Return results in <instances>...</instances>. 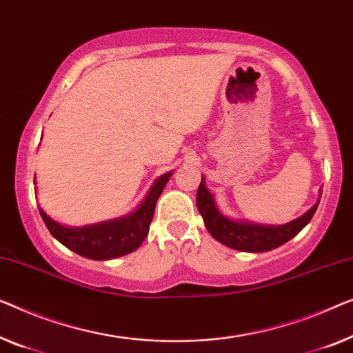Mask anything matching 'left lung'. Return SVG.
Segmentation results:
<instances>
[{
  "mask_svg": "<svg viewBox=\"0 0 353 353\" xmlns=\"http://www.w3.org/2000/svg\"><path fill=\"white\" fill-rule=\"evenodd\" d=\"M319 203L320 198L301 217L294 219L285 225L272 227V225H259L245 222V220L243 222V220H231L225 217L214 201V194L209 192L206 183H204V177L201 179L196 192L198 210L212 238L230 247V249L241 252H268L285 244L311 222Z\"/></svg>",
  "mask_w": 353,
  "mask_h": 353,
  "instance_id": "8db88e82",
  "label": "left lung"
}]
</instances>
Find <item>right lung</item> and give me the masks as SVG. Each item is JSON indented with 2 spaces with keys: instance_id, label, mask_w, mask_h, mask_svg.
<instances>
[{
  "instance_id": "1",
  "label": "right lung",
  "mask_w": 353,
  "mask_h": 353,
  "mask_svg": "<svg viewBox=\"0 0 353 353\" xmlns=\"http://www.w3.org/2000/svg\"><path fill=\"white\" fill-rule=\"evenodd\" d=\"M171 174L172 171L157 179L138 209L125 217L87 225L81 228L63 227L39 208L41 217L50 234L68 249L76 252L77 255L92 260L117 259V256L131 254L143 244L149 233L152 219H154L157 199L160 198Z\"/></svg>"
}]
</instances>
